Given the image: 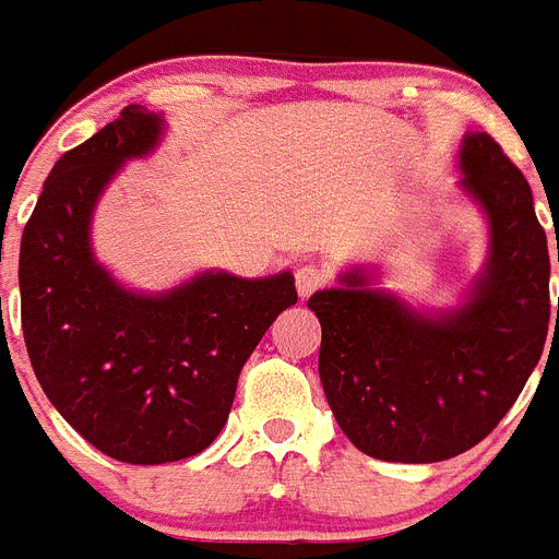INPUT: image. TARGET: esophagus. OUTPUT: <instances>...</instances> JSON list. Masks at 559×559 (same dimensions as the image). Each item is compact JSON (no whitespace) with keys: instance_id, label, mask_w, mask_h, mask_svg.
<instances>
[{"instance_id":"esophagus-1","label":"esophagus","mask_w":559,"mask_h":559,"mask_svg":"<svg viewBox=\"0 0 559 559\" xmlns=\"http://www.w3.org/2000/svg\"><path fill=\"white\" fill-rule=\"evenodd\" d=\"M326 284V272L319 270V266L312 264H304L295 270V289L301 298H310L316 289H321Z\"/></svg>"}]
</instances>
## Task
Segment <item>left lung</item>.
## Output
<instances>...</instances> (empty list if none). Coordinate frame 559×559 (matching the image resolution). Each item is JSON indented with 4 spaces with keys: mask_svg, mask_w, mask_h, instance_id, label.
<instances>
[{
    "mask_svg": "<svg viewBox=\"0 0 559 559\" xmlns=\"http://www.w3.org/2000/svg\"><path fill=\"white\" fill-rule=\"evenodd\" d=\"M456 166L462 194L488 224L485 266L456 307L419 310L367 266L344 270L338 287L307 301L321 321L330 411L373 460L419 465L465 453L500 425L543 356L551 261L528 180L485 131L462 138Z\"/></svg>",
    "mask_w": 559,
    "mask_h": 559,
    "instance_id": "1",
    "label": "left lung"
}]
</instances>
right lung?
<instances>
[{"label":"right lung","mask_w":559,"mask_h":559,"mask_svg":"<svg viewBox=\"0 0 559 559\" xmlns=\"http://www.w3.org/2000/svg\"><path fill=\"white\" fill-rule=\"evenodd\" d=\"M166 120L143 106L53 163L20 249L22 333L62 419L111 460L163 465L215 442L240 367L298 301L293 272L238 278L203 270L138 293L99 264L91 221L129 160L160 146Z\"/></svg>","instance_id":"1"}]
</instances>
